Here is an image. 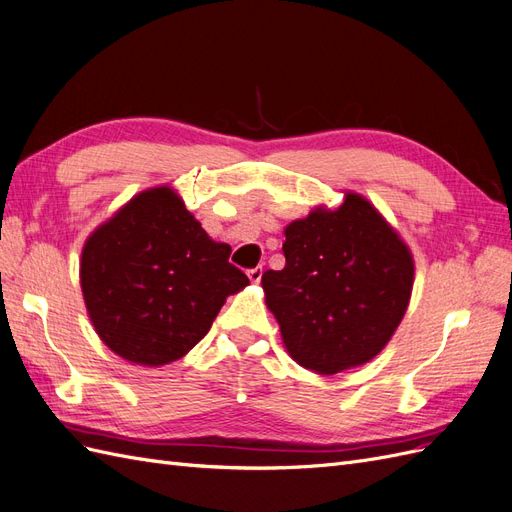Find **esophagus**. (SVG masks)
I'll return each instance as SVG.
<instances>
[{"instance_id": "1", "label": "esophagus", "mask_w": 512, "mask_h": 512, "mask_svg": "<svg viewBox=\"0 0 512 512\" xmlns=\"http://www.w3.org/2000/svg\"><path fill=\"white\" fill-rule=\"evenodd\" d=\"M246 274H249L251 283H259V280H261V274H263V268H261V266H257V268H251V270L246 272Z\"/></svg>"}]
</instances>
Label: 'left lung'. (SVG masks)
<instances>
[{"label": "left lung", "mask_w": 512, "mask_h": 512, "mask_svg": "<svg viewBox=\"0 0 512 512\" xmlns=\"http://www.w3.org/2000/svg\"><path fill=\"white\" fill-rule=\"evenodd\" d=\"M285 236V268L263 272L261 285L287 351L319 374L366 364L406 312L415 276L406 244L355 193L293 221Z\"/></svg>", "instance_id": "1"}]
</instances>
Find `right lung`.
Masks as SVG:
<instances>
[{
	"mask_svg": "<svg viewBox=\"0 0 512 512\" xmlns=\"http://www.w3.org/2000/svg\"><path fill=\"white\" fill-rule=\"evenodd\" d=\"M180 202L159 187L134 197L95 229L80 263V285L95 332L123 359L163 366L187 355L227 295L249 285Z\"/></svg>",
	"mask_w": 512,
	"mask_h": 512,
	"instance_id": "1",
	"label": "right lung"
}]
</instances>
